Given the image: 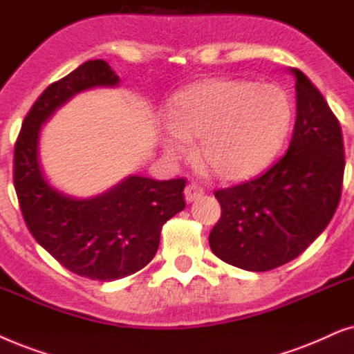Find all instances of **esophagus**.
<instances>
[{"label": "esophagus", "instance_id": "1", "mask_svg": "<svg viewBox=\"0 0 354 354\" xmlns=\"http://www.w3.org/2000/svg\"><path fill=\"white\" fill-rule=\"evenodd\" d=\"M204 194H205L204 187L196 185V183H191V185H187L186 189H185L186 202H189V204H191V202H194V201H199Z\"/></svg>", "mask_w": 354, "mask_h": 354}]
</instances>
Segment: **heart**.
Wrapping results in <instances>:
<instances>
[{"label":"heart","mask_w":354,"mask_h":354,"mask_svg":"<svg viewBox=\"0 0 354 354\" xmlns=\"http://www.w3.org/2000/svg\"><path fill=\"white\" fill-rule=\"evenodd\" d=\"M293 106L275 84L212 75L171 97L165 121L171 134L163 149L171 158L189 153L197 139L201 162L221 180H244L275 158L288 134Z\"/></svg>","instance_id":"b5f03b06"}]
</instances>
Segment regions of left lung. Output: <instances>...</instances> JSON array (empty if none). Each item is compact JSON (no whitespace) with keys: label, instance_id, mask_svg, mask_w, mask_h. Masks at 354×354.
<instances>
[{"label":"left lung","instance_id":"8db88e82","mask_svg":"<svg viewBox=\"0 0 354 354\" xmlns=\"http://www.w3.org/2000/svg\"><path fill=\"white\" fill-rule=\"evenodd\" d=\"M288 152L261 176L215 191L221 216L212 252L230 266L267 272L304 252L330 223L342 197L345 147L340 122L299 69Z\"/></svg>","mask_w":354,"mask_h":354}]
</instances>
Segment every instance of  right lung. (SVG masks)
<instances>
[{"mask_svg":"<svg viewBox=\"0 0 354 354\" xmlns=\"http://www.w3.org/2000/svg\"><path fill=\"white\" fill-rule=\"evenodd\" d=\"M103 59H91L50 84L22 122L14 145V187L24 221L64 268L98 281L124 279L152 261L162 226L186 207L185 178L157 181L129 176L105 194L73 199L48 185L39 162L41 124L75 93L118 86Z\"/></svg>","mask_w":354,"mask_h":354,"instance_id":"1","label":"right lung"}]
</instances>
